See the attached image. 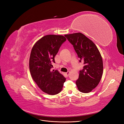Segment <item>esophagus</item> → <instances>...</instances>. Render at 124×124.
<instances>
[{
  "label": "esophagus",
  "mask_w": 124,
  "mask_h": 124,
  "mask_svg": "<svg viewBox=\"0 0 124 124\" xmlns=\"http://www.w3.org/2000/svg\"><path fill=\"white\" fill-rule=\"evenodd\" d=\"M65 74H66L67 76H69V74H70V71H67L66 73H65Z\"/></svg>",
  "instance_id": "34e87169"
}]
</instances>
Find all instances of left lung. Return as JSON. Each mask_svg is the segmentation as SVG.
<instances>
[{"mask_svg":"<svg viewBox=\"0 0 124 124\" xmlns=\"http://www.w3.org/2000/svg\"><path fill=\"white\" fill-rule=\"evenodd\" d=\"M77 53L79 62L84 66L79 71V78L76 81L81 92L87 93L97 86L103 73L102 59L97 47L91 39L81 33L64 35Z\"/></svg>","mask_w":124,"mask_h":124,"instance_id":"1","label":"left lung"}]
</instances>
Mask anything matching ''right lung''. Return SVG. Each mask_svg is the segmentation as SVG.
Returning <instances> with one entry per match:
<instances>
[{
  "label": "right lung",
  "instance_id": "obj_1",
  "mask_svg": "<svg viewBox=\"0 0 124 124\" xmlns=\"http://www.w3.org/2000/svg\"><path fill=\"white\" fill-rule=\"evenodd\" d=\"M66 39L63 35H47L35 43L32 48L29 69L33 80L42 91L49 95L61 91L66 78L58 70H51L54 57Z\"/></svg>",
  "mask_w": 124,
  "mask_h": 124
}]
</instances>
